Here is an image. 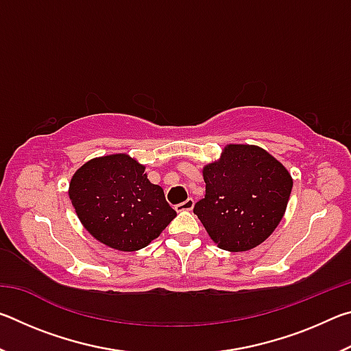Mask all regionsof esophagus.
Instances as JSON below:
<instances>
[{"instance_id": "1", "label": "esophagus", "mask_w": 351, "mask_h": 351, "mask_svg": "<svg viewBox=\"0 0 351 351\" xmlns=\"http://www.w3.org/2000/svg\"><path fill=\"white\" fill-rule=\"evenodd\" d=\"M193 204H195V201H193L192 198H189V199L184 201V203L176 204V206H175V209H176V212H182V210H192Z\"/></svg>"}]
</instances>
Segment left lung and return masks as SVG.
Instances as JSON below:
<instances>
[{"label": "left lung", "instance_id": "obj_1", "mask_svg": "<svg viewBox=\"0 0 351 351\" xmlns=\"http://www.w3.org/2000/svg\"><path fill=\"white\" fill-rule=\"evenodd\" d=\"M206 195L193 213L217 245L230 252L249 251L277 228L287 209L293 180L268 152L228 145L218 162L203 170Z\"/></svg>", "mask_w": 351, "mask_h": 351}]
</instances>
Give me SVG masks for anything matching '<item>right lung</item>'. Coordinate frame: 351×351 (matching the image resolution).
<instances>
[{"label": "right lung", "instance_id": "1", "mask_svg": "<svg viewBox=\"0 0 351 351\" xmlns=\"http://www.w3.org/2000/svg\"><path fill=\"white\" fill-rule=\"evenodd\" d=\"M144 170L127 154H111L82 165L69 184L82 224L117 251L145 247L176 217L162 187L148 181Z\"/></svg>", "mask_w": 351, "mask_h": 351}]
</instances>
